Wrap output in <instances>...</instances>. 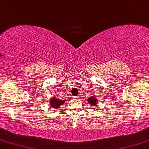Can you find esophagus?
Masks as SVG:
<instances>
[{"instance_id": "1", "label": "esophagus", "mask_w": 149, "mask_h": 149, "mask_svg": "<svg viewBox=\"0 0 149 149\" xmlns=\"http://www.w3.org/2000/svg\"><path fill=\"white\" fill-rule=\"evenodd\" d=\"M72 98H79V96H77V97H72Z\"/></svg>"}]
</instances>
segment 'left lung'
I'll return each mask as SVG.
<instances>
[{
  "mask_svg": "<svg viewBox=\"0 0 149 149\" xmlns=\"http://www.w3.org/2000/svg\"><path fill=\"white\" fill-rule=\"evenodd\" d=\"M87 100L88 103H90L91 105H93V106H95V105L97 104V98H95V97H91L90 98H88Z\"/></svg>",
  "mask_w": 149,
  "mask_h": 149,
  "instance_id": "8db88e82",
  "label": "left lung"
}]
</instances>
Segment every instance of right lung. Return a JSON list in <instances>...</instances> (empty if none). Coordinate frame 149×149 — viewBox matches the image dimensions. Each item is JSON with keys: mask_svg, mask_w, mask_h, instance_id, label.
I'll return each instance as SVG.
<instances>
[{"mask_svg": "<svg viewBox=\"0 0 149 149\" xmlns=\"http://www.w3.org/2000/svg\"><path fill=\"white\" fill-rule=\"evenodd\" d=\"M66 101V100H59L58 98L55 97H52V99H51V101H50V105L53 108H58L61 105L63 104L64 102Z\"/></svg>", "mask_w": 149, "mask_h": 149, "instance_id": "right-lung-1", "label": "right lung"}]
</instances>
